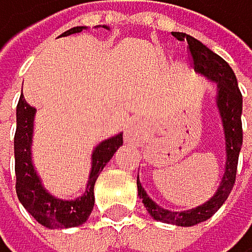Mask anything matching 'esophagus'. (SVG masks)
<instances>
[{
    "mask_svg": "<svg viewBox=\"0 0 252 252\" xmlns=\"http://www.w3.org/2000/svg\"><path fill=\"white\" fill-rule=\"evenodd\" d=\"M140 133H142V128H140V125H138V124L132 122L127 127V138H128L130 142L137 140V138L140 137Z\"/></svg>",
    "mask_w": 252,
    "mask_h": 252,
    "instance_id": "1",
    "label": "esophagus"
}]
</instances>
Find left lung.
Instances as JSON below:
<instances>
[{
    "mask_svg": "<svg viewBox=\"0 0 252 252\" xmlns=\"http://www.w3.org/2000/svg\"><path fill=\"white\" fill-rule=\"evenodd\" d=\"M178 41L188 42V54L191 57V63L195 65L196 72L206 75L208 79L218 84V109L221 114L224 127V138H226V170L221 180V185L216 191V195L206 201L205 205L195 208L189 211H168L157 205L150 200L145 189L142 188L140 182L137 178L138 196L142 198V203L145 205L148 213L161 223H170L177 226H195L201 221L211 218L221 205L228 200L231 189L236 182V171H238V158L243 145V124H241V112H243V95L238 87L236 75L228 63L215 54L211 49H208L205 44L195 37L188 36L183 32L173 34Z\"/></svg>",
    "mask_w": 252,
    "mask_h": 252,
    "instance_id": "obj_1",
    "label": "left lung"
}]
</instances>
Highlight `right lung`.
Listing matches in <instances>:
<instances>
[{"mask_svg": "<svg viewBox=\"0 0 252 252\" xmlns=\"http://www.w3.org/2000/svg\"><path fill=\"white\" fill-rule=\"evenodd\" d=\"M82 28H72L63 36L81 32ZM36 109L19 97L16 107V133H14V171H16V193L23 206L31 213L37 223L46 228H74L86 223L94 210V185L117 148L122 145V133L102 142L92 153V170L86 193L72 201L57 200L42 188L41 180L31 163V138L32 122Z\"/></svg>", "mask_w": 252, "mask_h": 252, "instance_id": "add662e5", "label": "right lung"}]
</instances>
